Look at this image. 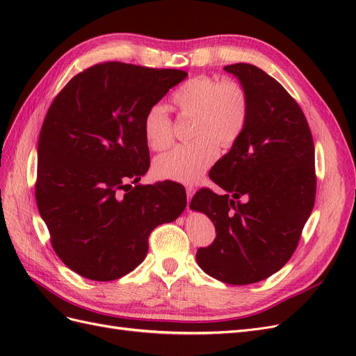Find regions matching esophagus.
<instances>
[{
  "label": "esophagus",
  "instance_id": "obj_1",
  "mask_svg": "<svg viewBox=\"0 0 356 356\" xmlns=\"http://www.w3.org/2000/svg\"><path fill=\"white\" fill-rule=\"evenodd\" d=\"M186 191H187V202H188V204H187V209H188V207H190V202H191V197H193V195H195V188H193V187H187V188H186Z\"/></svg>",
  "mask_w": 356,
  "mask_h": 356
}]
</instances>
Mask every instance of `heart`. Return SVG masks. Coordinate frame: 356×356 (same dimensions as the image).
Returning a JSON list of instances; mask_svg holds the SVG:
<instances>
[{"mask_svg": "<svg viewBox=\"0 0 356 356\" xmlns=\"http://www.w3.org/2000/svg\"><path fill=\"white\" fill-rule=\"evenodd\" d=\"M170 99L181 115L193 117L190 135L195 139L160 156L154 170L160 178L195 184L212 165L218 144L230 147L242 135L250 115V99L239 81H220L212 75H197L182 83ZM143 127L145 141L154 152H163L174 143L172 118L163 106H152Z\"/></svg>", "mask_w": 356, "mask_h": 356, "instance_id": "1", "label": "heart"}]
</instances>
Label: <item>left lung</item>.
I'll use <instances>...</instances> for the list:
<instances>
[{"mask_svg":"<svg viewBox=\"0 0 356 356\" xmlns=\"http://www.w3.org/2000/svg\"><path fill=\"white\" fill-rule=\"evenodd\" d=\"M224 70L236 75L250 99V115L230 152L209 172L227 193L199 190L190 208L215 225L213 242L199 248L204 273L248 285L286 264L315 204V145L300 105L281 83L250 63Z\"/></svg>","mask_w":356,"mask_h":356,"instance_id":"left-lung-1","label":"left lung"}]
</instances>
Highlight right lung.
I'll use <instances>...</instances> for the list:
<instances>
[{
  "mask_svg": "<svg viewBox=\"0 0 356 356\" xmlns=\"http://www.w3.org/2000/svg\"><path fill=\"white\" fill-rule=\"evenodd\" d=\"M186 77L104 62L72 77L51 102L38 138L35 199L53 250L80 276L105 282L132 272L149 233L186 209L177 182L138 184L149 168L144 117Z\"/></svg>",
  "mask_w": 356,
  "mask_h": 356,
  "instance_id": "add662e5",
  "label": "right lung"
}]
</instances>
